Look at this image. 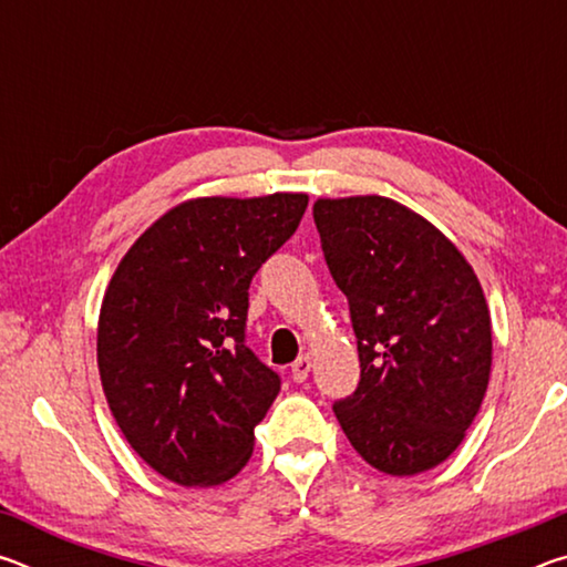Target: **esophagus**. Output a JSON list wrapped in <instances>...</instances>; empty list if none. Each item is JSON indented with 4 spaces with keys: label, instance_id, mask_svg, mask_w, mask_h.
Returning a JSON list of instances; mask_svg holds the SVG:
<instances>
[{
    "label": "esophagus",
    "instance_id": "1",
    "mask_svg": "<svg viewBox=\"0 0 567 567\" xmlns=\"http://www.w3.org/2000/svg\"><path fill=\"white\" fill-rule=\"evenodd\" d=\"M310 368H312L310 354H302V358H297L292 362V380L295 382H305L307 375H310Z\"/></svg>",
    "mask_w": 567,
    "mask_h": 567
}]
</instances>
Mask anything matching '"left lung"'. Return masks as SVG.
Returning <instances> with one entry per match:
<instances>
[{
	"label": "left lung",
	"mask_w": 567,
	"mask_h": 567,
	"mask_svg": "<svg viewBox=\"0 0 567 567\" xmlns=\"http://www.w3.org/2000/svg\"><path fill=\"white\" fill-rule=\"evenodd\" d=\"M312 217L360 354V385L334 415L380 473H425L463 443L491 382L483 287L463 252L395 199L320 197Z\"/></svg>",
	"instance_id": "left-lung-1"
}]
</instances>
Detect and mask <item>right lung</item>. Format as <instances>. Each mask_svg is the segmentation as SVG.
Instances as JSON below:
<instances>
[{
	"label": "right lung",
	"mask_w": 567,
	"mask_h": 567,
	"mask_svg": "<svg viewBox=\"0 0 567 567\" xmlns=\"http://www.w3.org/2000/svg\"><path fill=\"white\" fill-rule=\"evenodd\" d=\"M302 192L187 199L114 270L97 324L104 398L134 453L172 483L247 465L280 375L245 344L249 282L295 235Z\"/></svg>",
	"instance_id": "obj_1"
}]
</instances>
